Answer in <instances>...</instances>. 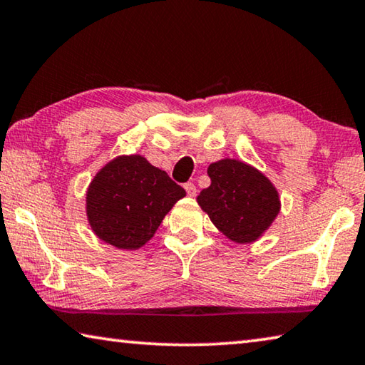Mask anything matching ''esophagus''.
<instances>
[{"label":"esophagus","instance_id":"obj_1","mask_svg":"<svg viewBox=\"0 0 365 365\" xmlns=\"http://www.w3.org/2000/svg\"><path fill=\"white\" fill-rule=\"evenodd\" d=\"M185 187V190H187V193H188V196H196V187H195V183H191V182H188V183H185L183 185Z\"/></svg>","mask_w":365,"mask_h":365}]
</instances>
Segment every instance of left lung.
<instances>
[{
    "label": "left lung",
    "mask_w": 365,
    "mask_h": 365,
    "mask_svg": "<svg viewBox=\"0 0 365 365\" xmlns=\"http://www.w3.org/2000/svg\"><path fill=\"white\" fill-rule=\"evenodd\" d=\"M211 185L196 197L212 224L235 243L262 237L280 212V196L262 172L238 159H220L207 168Z\"/></svg>",
    "instance_id": "obj_1"
}]
</instances>
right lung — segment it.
Masks as SVG:
<instances>
[{
	"label": "right lung",
	"mask_w": 365,
	"mask_h": 365,
	"mask_svg": "<svg viewBox=\"0 0 365 365\" xmlns=\"http://www.w3.org/2000/svg\"><path fill=\"white\" fill-rule=\"evenodd\" d=\"M187 195L164 170L140 154L117 156L98 172L86 190V217L104 243L138 250Z\"/></svg>",
	"instance_id": "right-lung-1"
}]
</instances>
